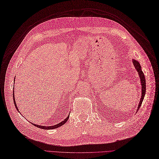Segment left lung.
I'll return each instance as SVG.
<instances>
[{"instance_id":"8db88e82","label":"left lung","mask_w":159,"mask_h":159,"mask_svg":"<svg viewBox=\"0 0 159 159\" xmlns=\"http://www.w3.org/2000/svg\"><path fill=\"white\" fill-rule=\"evenodd\" d=\"M132 62L134 63V67L136 69V71L138 73V75L140 76V82H141V86H142V94H141V98H140V102H139L138 104V107L137 110L138 111V109H140V107L142 105V103L143 102V100L144 98V96L146 94V79H145V76L144 73L142 71L141 69V66L140 63H139V62L136 60L135 59H132Z\"/></svg>"}]
</instances>
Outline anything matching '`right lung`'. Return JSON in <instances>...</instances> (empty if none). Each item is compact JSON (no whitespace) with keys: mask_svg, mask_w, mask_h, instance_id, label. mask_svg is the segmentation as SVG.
Here are the masks:
<instances>
[{"mask_svg":"<svg viewBox=\"0 0 159 159\" xmlns=\"http://www.w3.org/2000/svg\"><path fill=\"white\" fill-rule=\"evenodd\" d=\"M13 101H14V104H15V108H16V109L19 111L18 107H17V106L16 102H15V98H14V97H15V96H14V88H13ZM69 117V115H68V117H67L66 119H64L63 121H61V123H58V124L55 125H52V126H47V127H46V126H42V125H35V124H34V123H32V124H33L34 125H35V126H36L37 127H39V128H40V129H53L57 128V127H59L60 126L64 125L65 123L67 121V120H68Z\"/></svg>","mask_w":159,"mask_h":159,"instance_id":"obj_1","label":"right lung"}]
</instances>
